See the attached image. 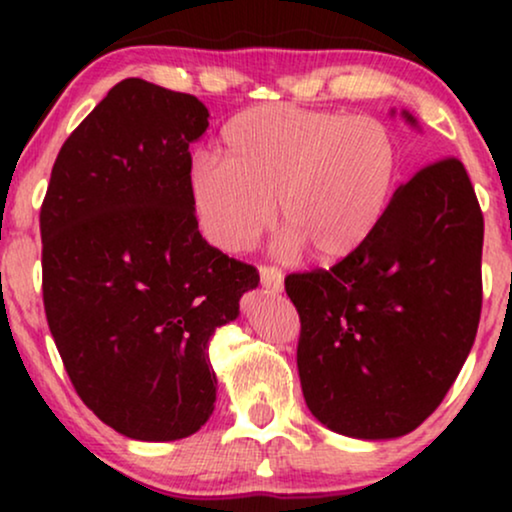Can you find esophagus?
<instances>
[{
	"label": "esophagus",
	"instance_id": "34e87169",
	"mask_svg": "<svg viewBox=\"0 0 512 512\" xmlns=\"http://www.w3.org/2000/svg\"><path fill=\"white\" fill-rule=\"evenodd\" d=\"M261 284L268 289L270 293H279L284 289V277L282 270L272 268V265H261Z\"/></svg>",
	"mask_w": 512,
	"mask_h": 512
}]
</instances>
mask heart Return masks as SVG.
Listing matches in <instances>:
<instances>
[{
	"label": "heart",
	"instance_id": "obj_1",
	"mask_svg": "<svg viewBox=\"0 0 512 512\" xmlns=\"http://www.w3.org/2000/svg\"><path fill=\"white\" fill-rule=\"evenodd\" d=\"M398 165L396 137L380 118L256 107L221 130L219 160H195L188 195L202 235L228 254L254 247L277 200L282 251L307 247L317 261L333 263L380 228Z\"/></svg>",
	"mask_w": 512,
	"mask_h": 512
}]
</instances>
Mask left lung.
Wrapping results in <instances>:
<instances>
[{"mask_svg":"<svg viewBox=\"0 0 512 512\" xmlns=\"http://www.w3.org/2000/svg\"><path fill=\"white\" fill-rule=\"evenodd\" d=\"M482 235L466 167L443 158L396 188L361 249L331 270L286 277L300 317V387L321 424L387 440L438 408L478 333Z\"/></svg>","mask_w":512,"mask_h":512,"instance_id":"left-lung-1","label":"left lung"}]
</instances>
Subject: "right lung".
I'll return each mask as SVG.
<instances>
[{"mask_svg":"<svg viewBox=\"0 0 512 512\" xmlns=\"http://www.w3.org/2000/svg\"><path fill=\"white\" fill-rule=\"evenodd\" d=\"M198 97L125 79L55 158L41 205L48 328L81 401L123 436H191L216 401L209 338L258 272L209 247L188 195Z\"/></svg>","mask_w":512,"mask_h":512,"instance_id":"add662e5","label":"right lung"}]
</instances>
